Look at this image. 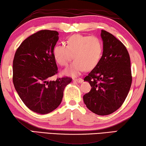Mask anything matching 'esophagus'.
Segmentation results:
<instances>
[{
    "mask_svg": "<svg viewBox=\"0 0 146 146\" xmlns=\"http://www.w3.org/2000/svg\"><path fill=\"white\" fill-rule=\"evenodd\" d=\"M74 81H75V82H77L78 83H82L83 82V80L82 78H77V79H74Z\"/></svg>",
    "mask_w": 146,
    "mask_h": 146,
    "instance_id": "34e87169",
    "label": "esophagus"
}]
</instances>
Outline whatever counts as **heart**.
<instances>
[{
    "label": "heart",
    "instance_id": "heart-1",
    "mask_svg": "<svg viewBox=\"0 0 146 146\" xmlns=\"http://www.w3.org/2000/svg\"><path fill=\"white\" fill-rule=\"evenodd\" d=\"M102 51V43L96 36L76 35L70 36L65 44H58L53 54L60 65L66 66L73 59L71 66L64 71L66 75L76 76L82 72L90 70L96 66Z\"/></svg>",
    "mask_w": 146,
    "mask_h": 146
}]
</instances>
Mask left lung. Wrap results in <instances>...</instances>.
I'll return each mask as SVG.
<instances>
[{
	"mask_svg": "<svg viewBox=\"0 0 146 146\" xmlns=\"http://www.w3.org/2000/svg\"><path fill=\"white\" fill-rule=\"evenodd\" d=\"M102 56L84 78L91 86L84 95L87 108L99 115L115 111L126 99L132 84L131 60L126 47L111 33L102 30Z\"/></svg>",
	"mask_w": 146,
	"mask_h": 146,
	"instance_id": "1",
	"label": "left lung"
}]
</instances>
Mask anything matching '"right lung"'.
Wrapping results in <instances>:
<instances>
[{
	"label": "right lung",
	"instance_id": "1",
	"mask_svg": "<svg viewBox=\"0 0 146 146\" xmlns=\"http://www.w3.org/2000/svg\"><path fill=\"white\" fill-rule=\"evenodd\" d=\"M55 31H38L22 42L13 60V83L20 98L33 111L46 114L59 106L69 77L49 81L58 68L53 50L59 40Z\"/></svg>",
	"mask_w": 146,
	"mask_h": 146
}]
</instances>
